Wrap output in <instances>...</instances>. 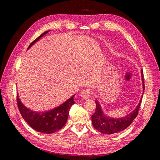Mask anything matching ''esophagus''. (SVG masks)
Returning <instances> with one entry per match:
<instances>
[{
	"mask_svg": "<svg viewBox=\"0 0 160 160\" xmlns=\"http://www.w3.org/2000/svg\"><path fill=\"white\" fill-rule=\"evenodd\" d=\"M90 95H91V92L89 89H83V91H82L81 93H80V96L83 99H88L89 97H90Z\"/></svg>",
	"mask_w": 160,
	"mask_h": 160,
	"instance_id": "34e87169",
	"label": "esophagus"
}]
</instances>
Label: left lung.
<instances>
[{
	"mask_svg": "<svg viewBox=\"0 0 160 160\" xmlns=\"http://www.w3.org/2000/svg\"><path fill=\"white\" fill-rule=\"evenodd\" d=\"M142 80L143 83V90L144 91V79L143 71H141ZM143 96V95H142ZM142 96L138 105L133 111L123 118H113L104 114L99 101L96 99V110L95 113L91 116L92 124L97 130L104 134H113L123 131L128 128L133 121L137 117L138 111L142 103Z\"/></svg>",
	"mask_w": 160,
	"mask_h": 160,
	"instance_id": "left-lung-1",
	"label": "left lung"
}]
</instances>
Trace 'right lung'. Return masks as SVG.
Instances as JSON below:
<instances>
[{"label":"right lung","instance_id":"right-lung-1","mask_svg":"<svg viewBox=\"0 0 160 160\" xmlns=\"http://www.w3.org/2000/svg\"><path fill=\"white\" fill-rule=\"evenodd\" d=\"M49 31L44 32L37 37L31 43L27 50ZM75 95L58 107L47 111H35L27 108L22 103L18 94L17 96V104L22 117L32 129L38 132L51 134L60 130L65 125L69 109L75 103L73 98Z\"/></svg>","mask_w":160,"mask_h":160}]
</instances>
